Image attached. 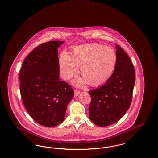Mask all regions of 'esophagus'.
Masks as SVG:
<instances>
[{"instance_id": "esophagus-1", "label": "esophagus", "mask_w": 158, "mask_h": 158, "mask_svg": "<svg viewBox=\"0 0 158 158\" xmlns=\"http://www.w3.org/2000/svg\"><path fill=\"white\" fill-rule=\"evenodd\" d=\"M80 91L78 90H75V92H74V95H75V97H77L79 95V94H80Z\"/></svg>"}]
</instances>
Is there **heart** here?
<instances>
[{
  "label": "heart",
  "instance_id": "1",
  "mask_svg": "<svg viewBox=\"0 0 158 158\" xmlns=\"http://www.w3.org/2000/svg\"><path fill=\"white\" fill-rule=\"evenodd\" d=\"M117 55L110 47L97 43L75 46L72 50V56L66 52L60 53L59 58L60 75L67 81L77 73L85 79L73 81V84L82 86L88 82L92 86H98L107 81L115 70Z\"/></svg>",
  "mask_w": 158,
  "mask_h": 158
}]
</instances>
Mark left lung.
<instances>
[{
  "mask_svg": "<svg viewBox=\"0 0 158 158\" xmlns=\"http://www.w3.org/2000/svg\"><path fill=\"white\" fill-rule=\"evenodd\" d=\"M117 64L110 78L104 85L89 92L90 120L101 127L120 120L131 103L135 83L134 66L127 54L116 45Z\"/></svg>",
  "mask_w": 158,
  "mask_h": 158,
  "instance_id": "8db88e82",
  "label": "left lung"
}]
</instances>
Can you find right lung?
<instances>
[{"instance_id":"1","label":"right lung","mask_w":158,"mask_h":158,"mask_svg":"<svg viewBox=\"0 0 158 158\" xmlns=\"http://www.w3.org/2000/svg\"><path fill=\"white\" fill-rule=\"evenodd\" d=\"M64 41L38 45L25 58L19 73L23 105L38 124L52 127L62 123L74 91L60 81L57 48Z\"/></svg>"}]
</instances>
